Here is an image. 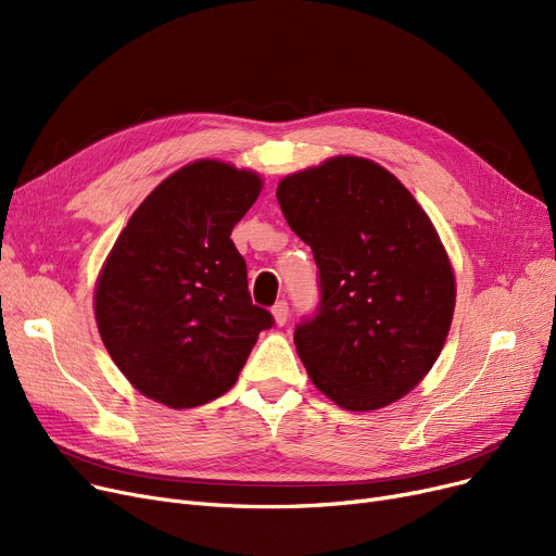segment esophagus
Here are the masks:
<instances>
[{
    "mask_svg": "<svg viewBox=\"0 0 556 556\" xmlns=\"http://www.w3.org/2000/svg\"><path fill=\"white\" fill-rule=\"evenodd\" d=\"M273 315H275V323L281 327L288 323V302L286 300H279L275 306H273Z\"/></svg>",
    "mask_w": 556,
    "mask_h": 556,
    "instance_id": "obj_1",
    "label": "esophagus"
}]
</instances>
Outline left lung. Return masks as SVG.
Segmentation results:
<instances>
[{"mask_svg": "<svg viewBox=\"0 0 556 556\" xmlns=\"http://www.w3.org/2000/svg\"><path fill=\"white\" fill-rule=\"evenodd\" d=\"M277 200L317 263L319 304L295 329L311 381L354 413L405 396L440 356L455 308L430 218L390 170L349 155L288 175Z\"/></svg>", "mask_w": 556, "mask_h": 556, "instance_id": "obj_1", "label": "left lung"}]
</instances>
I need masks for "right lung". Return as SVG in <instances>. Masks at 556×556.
Segmentation results:
<instances>
[{
	"label": "right lung",
	"mask_w": 556,
	"mask_h": 556,
	"mask_svg": "<svg viewBox=\"0 0 556 556\" xmlns=\"http://www.w3.org/2000/svg\"><path fill=\"white\" fill-rule=\"evenodd\" d=\"M261 187L252 170L198 160L151 191L108 254L99 333L143 396L178 410L218 399L275 325L252 304L245 258L229 239Z\"/></svg>",
	"instance_id": "add662e5"
}]
</instances>
